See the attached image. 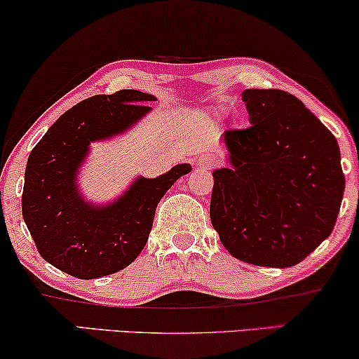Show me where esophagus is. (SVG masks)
<instances>
[{"label": "esophagus", "instance_id": "34e87169", "mask_svg": "<svg viewBox=\"0 0 359 359\" xmlns=\"http://www.w3.org/2000/svg\"><path fill=\"white\" fill-rule=\"evenodd\" d=\"M194 165H196L198 170H209V168H212L214 165H216V160H214V158H211V156H208V155H203V156L198 158Z\"/></svg>", "mask_w": 359, "mask_h": 359}]
</instances>
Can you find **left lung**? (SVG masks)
<instances>
[{"label": "left lung", "instance_id": "1", "mask_svg": "<svg viewBox=\"0 0 359 359\" xmlns=\"http://www.w3.org/2000/svg\"><path fill=\"white\" fill-rule=\"evenodd\" d=\"M250 127L222 135L229 166L212 171V227L232 257L292 267L332 234L344 193L337 138L292 94L248 88Z\"/></svg>", "mask_w": 359, "mask_h": 359}]
</instances>
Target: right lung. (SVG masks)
Here are the masks:
<instances>
[{
  "label": "right lung",
  "instance_id": "right-lung-1",
  "mask_svg": "<svg viewBox=\"0 0 359 359\" xmlns=\"http://www.w3.org/2000/svg\"><path fill=\"white\" fill-rule=\"evenodd\" d=\"M155 95L118 90L81 102L55 120L27 158L22 217L44 260L69 276L97 278L127 267L150 236L166 191L188 175L181 163L156 178L137 176L114 201H87L79 171L90 143L115 138L151 111Z\"/></svg>",
  "mask_w": 359,
  "mask_h": 359
}]
</instances>
